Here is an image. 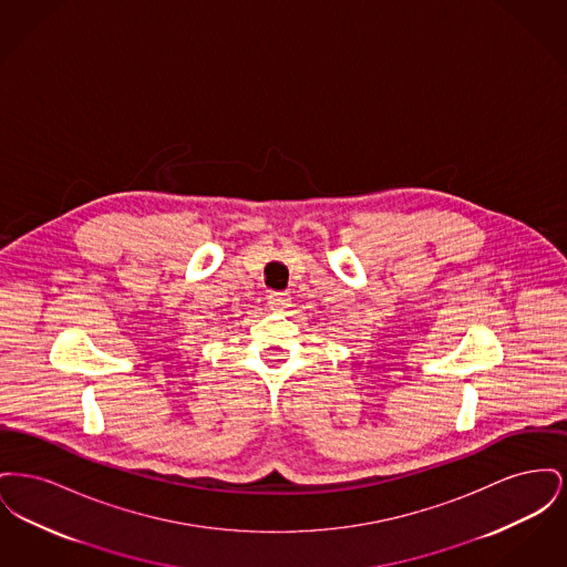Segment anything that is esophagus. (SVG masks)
Wrapping results in <instances>:
<instances>
[{
	"instance_id": "obj_1",
	"label": "esophagus",
	"mask_w": 567,
	"mask_h": 567,
	"mask_svg": "<svg viewBox=\"0 0 567 567\" xmlns=\"http://www.w3.org/2000/svg\"><path fill=\"white\" fill-rule=\"evenodd\" d=\"M268 303H270L271 310H285L291 303V296H289V291H271L268 296Z\"/></svg>"
}]
</instances>
